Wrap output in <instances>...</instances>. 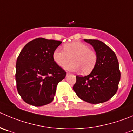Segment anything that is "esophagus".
<instances>
[{
    "label": "esophagus",
    "mask_w": 133,
    "mask_h": 133,
    "mask_svg": "<svg viewBox=\"0 0 133 133\" xmlns=\"http://www.w3.org/2000/svg\"><path fill=\"white\" fill-rule=\"evenodd\" d=\"M71 75V73H67L66 75H67V76H68V75Z\"/></svg>",
    "instance_id": "34e87169"
}]
</instances>
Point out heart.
<instances>
[{
    "label": "heart",
    "instance_id": "obj_1",
    "mask_svg": "<svg viewBox=\"0 0 133 133\" xmlns=\"http://www.w3.org/2000/svg\"><path fill=\"white\" fill-rule=\"evenodd\" d=\"M55 62L60 67H64L70 60V64L65 68L69 71L82 70V73H90L95 67L97 62V55L94 50L87 45L78 42L68 43L63 45V51L56 49L52 53Z\"/></svg>",
    "mask_w": 133,
    "mask_h": 133
}]
</instances>
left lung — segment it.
Returning <instances> with one entry per match:
<instances>
[{
    "label": "left lung",
    "instance_id": "left-lung-1",
    "mask_svg": "<svg viewBox=\"0 0 133 133\" xmlns=\"http://www.w3.org/2000/svg\"><path fill=\"white\" fill-rule=\"evenodd\" d=\"M92 45L97 62L92 71L84 77L76 76L73 88L77 96L91 104L104 103L116 94L120 80V71L116 55L101 41L84 39Z\"/></svg>",
    "mask_w": 133,
    "mask_h": 133
}]
</instances>
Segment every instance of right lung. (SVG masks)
Listing matches in <instances>:
<instances>
[{"label":"right lung","instance_id":"add662e5","mask_svg":"<svg viewBox=\"0 0 133 133\" xmlns=\"http://www.w3.org/2000/svg\"><path fill=\"white\" fill-rule=\"evenodd\" d=\"M62 42L39 38L28 42L21 51L16 63L17 89L23 101L40 107L52 101L56 86L66 72L52 58Z\"/></svg>","mask_w":133,"mask_h":133}]
</instances>
